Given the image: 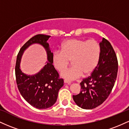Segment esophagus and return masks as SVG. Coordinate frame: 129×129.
I'll return each instance as SVG.
<instances>
[{"instance_id":"1","label":"esophagus","mask_w":129,"mask_h":129,"mask_svg":"<svg viewBox=\"0 0 129 129\" xmlns=\"http://www.w3.org/2000/svg\"><path fill=\"white\" fill-rule=\"evenodd\" d=\"M64 83L65 84H71V81H69L67 79H65L64 80Z\"/></svg>"}]
</instances>
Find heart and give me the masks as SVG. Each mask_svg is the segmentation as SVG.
<instances>
[{
	"label": "heart",
	"mask_w": 129,
	"mask_h": 129,
	"mask_svg": "<svg viewBox=\"0 0 129 129\" xmlns=\"http://www.w3.org/2000/svg\"><path fill=\"white\" fill-rule=\"evenodd\" d=\"M100 51V45L94 39H69L62 44L60 51L53 53V66L62 73L72 61L74 67L64 71L62 76L68 80H75L83 73L88 75L92 73L98 63Z\"/></svg>",
	"instance_id": "b5f03b06"
}]
</instances>
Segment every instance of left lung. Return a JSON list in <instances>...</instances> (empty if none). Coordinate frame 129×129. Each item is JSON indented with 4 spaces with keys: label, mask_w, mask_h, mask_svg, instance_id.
I'll return each mask as SVG.
<instances>
[{
    "label": "left lung",
    "mask_w": 129,
    "mask_h": 129,
    "mask_svg": "<svg viewBox=\"0 0 129 129\" xmlns=\"http://www.w3.org/2000/svg\"><path fill=\"white\" fill-rule=\"evenodd\" d=\"M98 63L91 75L80 83L81 92L73 95L75 103L84 109H93L107 98L115 85L118 73L116 54L112 45L103 38L100 43Z\"/></svg>",
    "instance_id": "left-lung-1"
}]
</instances>
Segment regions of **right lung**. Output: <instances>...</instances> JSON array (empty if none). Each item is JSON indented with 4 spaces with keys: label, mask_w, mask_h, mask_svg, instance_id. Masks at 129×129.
Masks as SVG:
<instances>
[{
    "label": "right lung",
    "mask_w": 129,
    "mask_h": 129,
    "mask_svg": "<svg viewBox=\"0 0 129 129\" xmlns=\"http://www.w3.org/2000/svg\"><path fill=\"white\" fill-rule=\"evenodd\" d=\"M48 35H35L29 39L20 48L16 59L15 74L16 83L22 97L31 106L39 109L49 108L56 103L59 90L63 85V80L53 65V53L47 41ZM39 43L46 48L47 53V62L44 68L36 75L28 76L20 69V62L23 51L33 43Z\"/></svg>",
    "instance_id": "add662e5"
}]
</instances>
